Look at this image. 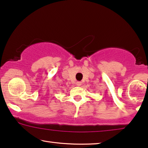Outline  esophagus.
<instances>
[{
	"mask_svg": "<svg viewBox=\"0 0 148 148\" xmlns=\"http://www.w3.org/2000/svg\"><path fill=\"white\" fill-rule=\"evenodd\" d=\"M76 84L77 86H80L82 85V82H77Z\"/></svg>",
	"mask_w": 148,
	"mask_h": 148,
	"instance_id": "obj_1",
	"label": "esophagus"
}]
</instances>
